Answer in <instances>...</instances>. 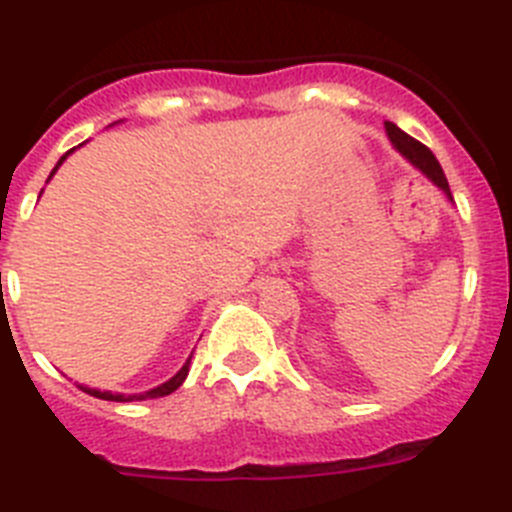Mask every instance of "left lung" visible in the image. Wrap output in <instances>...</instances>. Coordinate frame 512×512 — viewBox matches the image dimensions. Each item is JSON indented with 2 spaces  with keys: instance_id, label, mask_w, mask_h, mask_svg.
I'll return each instance as SVG.
<instances>
[{
  "instance_id": "left-lung-1",
  "label": "left lung",
  "mask_w": 512,
  "mask_h": 512,
  "mask_svg": "<svg viewBox=\"0 0 512 512\" xmlns=\"http://www.w3.org/2000/svg\"><path fill=\"white\" fill-rule=\"evenodd\" d=\"M384 128H387V135H390L392 146H395L402 156L408 158L415 169L423 171V174L428 176V179H431V182L436 184V187L441 189L446 197H449V200H454V197H451L449 182H446V174H443L441 164H438V158L431 153V148H425L420 140L410 138L408 133H402L395 122H384Z\"/></svg>"
}]
</instances>
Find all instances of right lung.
I'll return each mask as SVG.
<instances>
[{"instance_id":"add662e5","label":"right lung","mask_w":512,"mask_h":512,"mask_svg":"<svg viewBox=\"0 0 512 512\" xmlns=\"http://www.w3.org/2000/svg\"><path fill=\"white\" fill-rule=\"evenodd\" d=\"M71 151H74V148H71ZM71 151H69V153H71ZM69 153H66V156H69ZM66 156H61V161H58V166H61L63 161H66ZM58 166H56V169H58ZM56 169L51 171V176L56 174ZM189 359H192V356H189ZM189 359H187V364H184L182 369H179V372H176L174 377L169 379V382L158 384V387H153V390H148V392H140V395H112V392H99V390H92V387H81V390L87 392V395H92V397H99V400H110V402L153 400V397H164V395H171V392H174V390H179V387H182V382H184V379H187V374H189Z\"/></svg>"}]
</instances>
